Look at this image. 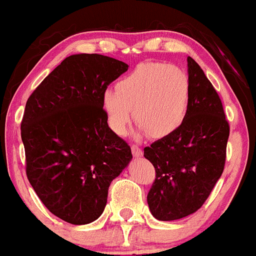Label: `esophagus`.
Masks as SVG:
<instances>
[{"label": "esophagus", "mask_w": 256, "mask_h": 256, "mask_svg": "<svg viewBox=\"0 0 256 256\" xmlns=\"http://www.w3.org/2000/svg\"><path fill=\"white\" fill-rule=\"evenodd\" d=\"M131 150H132V156H135V158H140V156H142V149L138 146V145H131Z\"/></svg>", "instance_id": "esophagus-1"}]
</instances>
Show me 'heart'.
Listing matches in <instances>:
<instances>
[{"label":"heart","mask_w":256,"mask_h":256,"mask_svg":"<svg viewBox=\"0 0 256 256\" xmlns=\"http://www.w3.org/2000/svg\"><path fill=\"white\" fill-rule=\"evenodd\" d=\"M190 106V80L176 66L154 62L142 64L120 79L116 90L102 94V108L108 125L118 135L125 134L132 111L139 132L160 139L182 125Z\"/></svg>","instance_id":"obj_1"}]
</instances>
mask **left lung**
Listing matches in <instances>:
<instances>
[{"label": "left lung", "instance_id": "8db88e82", "mask_svg": "<svg viewBox=\"0 0 256 256\" xmlns=\"http://www.w3.org/2000/svg\"><path fill=\"white\" fill-rule=\"evenodd\" d=\"M188 74L190 106L185 121L174 134L144 148V156L156 168L146 200L158 220H181L195 213L224 168L230 125L220 98L191 57Z\"/></svg>", "mask_w": 256, "mask_h": 256}]
</instances>
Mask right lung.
I'll list each match as a JSON object with an SVG mask.
<instances>
[{"label":"right lung","instance_id":"1","mask_svg":"<svg viewBox=\"0 0 256 256\" xmlns=\"http://www.w3.org/2000/svg\"><path fill=\"white\" fill-rule=\"evenodd\" d=\"M128 68L103 54H72L25 106L22 140L28 180L46 208L71 224L100 217L108 188L132 160L102 108L103 92Z\"/></svg>","mask_w":256,"mask_h":256}]
</instances>
